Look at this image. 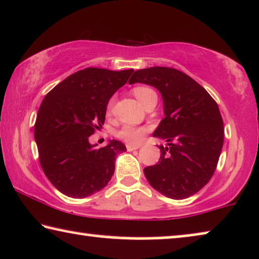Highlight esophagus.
I'll list each match as a JSON object with an SVG mask.
<instances>
[{"mask_svg":"<svg viewBox=\"0 0 259 259\" xmlns=\"http://www.w3.org/2000/svg\"><path fill=\"white\" fill-rule=\"evenodd\" d=\"M126 148L127 151H134V150H138V148H140V145H127Z\"/></svg>","mask_w":259,"mask_h":259,"instance_id":"1","label":"esophagus"}]
</instances>
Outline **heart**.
<instances>
[{"label":"heart","instance_id":"b5f03b06","mask_svg":"<svg viewBox=\"0 0 259 259\" xmlns=\"http://www.w3.org/2000/svg\"><path fill=\"white\" fill-rule=\"evenodd\" d=\"M133 94L136 95V98L139 100V102L143 106L147 104L152 98L157 97L155 92L150 87L146 86H138L133 88ZM114 105V99H112L108 104V112H111V109ZM147 132L146 127H136V126H125L120 130L119 137L130 144H137L139 141L143 140L145 134Z\"/></svg>","mask_w":259,"mask_h":259}]
</instances>
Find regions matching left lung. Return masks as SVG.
<instances>
[{
  "label": "left lung",
  "mask_w": 259,
  "mask_h": 259,
  "mask_svg": "<svg viewBox=\"0 0 259 259\" xmlns=\"http://www.w3.org/2000/svg\"><path fill=\"white\" fill-rule=\"evenodd\" d=\"M130 84L153 86L161 93L165 118L153 137L166 141L158 164L144 168L154 190L172 199H185L210 182L224 143L218 105L204 87L169 67H150L133 73Z\"/></svg>",
  "instance_id": "obj_1"
}]
</instances>
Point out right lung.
<instances>
[{"mask_svg":"<svg viewBox=\"0 0 259 259\" xmlns=\"http://www.w3.org/2000/svg\"><path fill=\"white\" fill-rule=\"evenodd\" d=\"M132 73L84 68L56 84L42 101L34 131L38 160L49 182L65 196L88 197L111 180L115 155L126 146L113 139L98 148L88 138L104 125L109 99Z\"/></svg>","mask_w":259,"mask_h":259,"instance_id":"add662e5","label":"right lung"}]
</instances>
